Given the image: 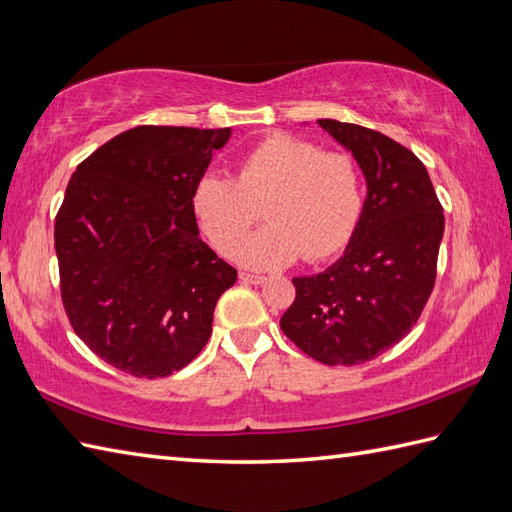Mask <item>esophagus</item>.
I'll return each mask as SVG.
<instances>
[{
  "instance_id": "obj_1",
  "label": "esophagus",
  "mask_w": 512,
  "mask_h": 512,
  "mask_svg": "<svg viewBox=\"0 0 512 512\" xmlns=\"http://www.w3.org/2000/svg\"><path fill=\"white\" fill-rule=\"evenodd\" d=\"M239 278L247 284H263L267 280L265 276H260V273H247V271H241Z\"/></svg>"
}]
</instances>
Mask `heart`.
Segmentation results:
<instances>
[{
  "label": "heart",
  "mask_w": 512,
  "mask_h": 512,
  "mask_svg": "<svg viewBox=\"0 0 512 512\" xmlns=\"http://www.w3.org/2000/svg\"><path fill=\"white\" fill-rule=\"evenodd\" d=\"M191 206L199 230L223 256L234 254L264 208L270 226L236 253L247 267H284L299 256L319 263L354 236L365 210V173L345 149L273 132L239 158L234 178H199Z\"/></svg>",
  "instance_id": "1"
}]
</instances>
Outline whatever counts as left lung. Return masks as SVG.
<instances>
[{"label":"left lung","mask_w":512,"mask_h":512,"mask_svg":"<svg viewBox=\"0 0 512 512\" xmlns=\"http://www.w3.org/2000/svg\"><path fill=\"white\" fill-rule=\"evenodd\" d=\"M367 178L363 217L345 254L293 278L282 332L323 365H360L413 330L436 282L445 217L423 162L382 132L319 119Z\"/></svg>","instance_id":"obj_1"}]
</instances>
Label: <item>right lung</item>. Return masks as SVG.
Returning <instances> with one entry per match:
<instances>
[{"label":"right lung","instance_id":"right-lung-1","mask_svg":"<svg viewBox=\"0 0 512 512\" xmlns=\"http://www.w3.org/2000/svg\"><path fill=\"white\" fill-rule=\"evenodd\" d=\"M232 130L139 126L82 160L56 215L60 297L89 350L165 378L204 350L236 269L202 239L191 197Z\"/></svg>","mask_w":512,"mask_h":512}]
</instances>
